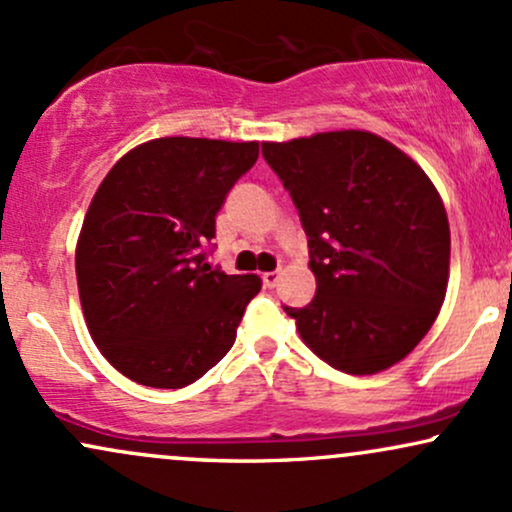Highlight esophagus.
<instances>
[{"label": "esophagus", "instance_id": "1", "mask_svg": "<svg viewBox=\"0 0 512 512\" xmlns=\"http://www.w3.org/2000/svg\"><path fill=\"white\" fill-rule=\"evenodd\" d=\"M279 272H267V274H262V281H264V286H267V289H274L276 284H279Z\"/></svg>", "mask_w": 512, "mask_h": 512}]
</instances>
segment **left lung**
Here are the masks:
<instances>
[{
    "instance_id": "1",
    "label": "left lung",
    "mask_w": 512,
    "mask_h": 512,
    "mask_svg": "<svg viewBox=\"0 0 512 512\" xmlns=\"http://www.w3.org/2000/svg\"><path fill=\"white\" fill-rule=\"evenodd\" d=\"M308 236L315 298L284 305L332 368L395 366L436 322L450 269V226L428 175L370 132L262 144Z\"/></svg>"
}]
</instances>
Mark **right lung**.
Instances as JSON below:
<instances>
[{"label":"right lung","mask_w":512,"mask_h":512,"mask_svg":"<svg viewBox=\"0 0 512 512\" xmlns=\"http://www.w3.org/2000/svg\"><path fill=\"white\" fill-rule=\"evenodd\" d=\"M257 156V142L163 137L98 187L76 245L79 298L93 342L134 383L178 390L236 342L262 279L207 257L223 199Z\"/></svg>","instance_id":"obj_1"}]
</instances>
